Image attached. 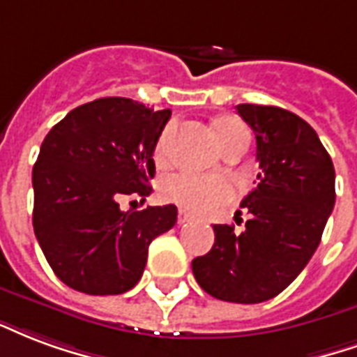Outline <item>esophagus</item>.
Returning <instances> with one entry per match:
<instances>
[{"mask_svg": "<svg viewBox=\"0 0 357 357\" xmlns=\"http://www.w3.org/2000/svg\"><path fill=\"white\" fill-rule=\"evenodd\" d=\"M190 220H192V217H190L188 213L184 209H178V225H186Z\"/></svg>", "mask_w": 357, "mask_h": 357, "instance_id": "esophagus-1", "label": "esophagus"}]
</instances>
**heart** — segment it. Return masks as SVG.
Wrapping results in <instances>:
<instances>
[{"mask_svg":"<svg viewBox=\"0 0 357 357\" xmlns=\"http://www.w3.org/2000/svg\"><path fill=\"white\" fill-rule=\"evenodd\" d=\"M247 132L245 125L236 118H225L217 123V135L220 142L225 144L228 140ZM169 129L161 132L160 139L153 148V160L163 163L167 160ZM161 196L171 204L178 205L181 209L192 213H211L226 205L234 197L232 182L222 176H204L194 173H178L167 176L161 184Z\"/></svg>","mask_w":357,"mask_h":357,"instance_id":"heart-1","label":"heart"}]
</instances>
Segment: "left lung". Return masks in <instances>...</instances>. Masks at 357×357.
Masks as SVG:
<instances>
[{
    "instance_id": "left-lung-1",
    "label": "left lung",
    "mask_w": 357,
    "mask_h": 357,
    "mask_svg": "<svg viewBox=\"0 0 357 357\" xmlns=\"http://www.w3.org/2000/svg\"><path fill=\"white\" fill-rule=\"evenodd\" d=\"M257 139L259 184L241 202V234L215 225V243L192 261L199 287L218 301L264 303L301 274L335 207V167L317 132L278 106L238 104Z\"/></svg>"
}]
</instances>
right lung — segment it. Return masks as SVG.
I'll return each mask as SVG.
<instances>
[{"instance_id":"1","label":"right lung","mask_w":357,"mask_h":357,"mask_svg":"<svg viewBox=\"0 0 357 357\" xmlns=\"http://www.w3.org/2000/svg\"><path fill=\"white\" fill-rule=\"evenodd\" d=\"M171 110L108 96L82 104L41 142L33 165V232L49 266L87 295H121L139 283L148 245L176 222L175 205L121 211L150 196L153 148Z\"/></svg>"}]
</instances>
